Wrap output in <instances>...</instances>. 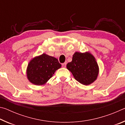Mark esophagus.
<instances>
[{
	"mask_svg": "<svg viewBox=\"0 0 125 125\" xmlns=\"http://www.w3.org/2000/svg\"><path fill=\"white\" fill-rule=\"evenodd\" d=\"M66 65H67V63L65 62L64 63H63V64H62V67H66Z\"/></svg>",
	"mask_w": 125,
	"mask_h": 125,
	"instance_id": "esophagus-1",
	"label": "esophagus"
}]
</instances>
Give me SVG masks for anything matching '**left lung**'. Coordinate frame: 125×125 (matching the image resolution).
<instances>
[{"label":"left lung","mask_w":125,"mask_h":125,"mask_svg":"<svg viewBox=\"0 0 125 125\" xmlns=\"http://www.w3.org/2000/svg\"><path fill=\"white\" fill-rule=\"evenodd\" d=\"M76 80L83 85H89L96 80L99 68L95 60L89 53L75 52L72 61L67 64Z\"/></svg>","instance_id":"1"}]
</instances>
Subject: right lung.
Wrapping results in <instances>:
<instances>
[{
    "instance_id": "add662e5",
    "label": "right lung",
    "mask_w": 125,
    "mask_h": 125,
    "mask_svg": "<svg viewBox=\"0 0 125 125\" xmlns=\"http://www.w3.org/2000/svg\"><path fill=\"white\" fill-rule=\"evenodd\" d=\"M61 64L58 60L46 54L35 57L30 61L27 69L28 79L35 85L45 84Z\"/></svg>"
}]
</instances>
